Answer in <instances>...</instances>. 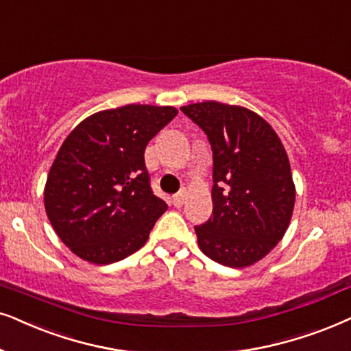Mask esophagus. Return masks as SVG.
I'll return each mask as SVG.
<instances>
[{"instance_id":"obj_1","label":"esophagus","mask_w":351,"mask_h":351,"mask_svg":"<svg viewBox=\"0 0 351 351\" xmlns=\"http://www.w3.org/2000/svg\"><path fill=\"white\" fill-rule=\"evenodd\" d=\"M185 195H186V190L185 189L180 190L179 193H176L174 197H172V204H174L176 208H180L182 204H184V202H185Z\"/></svg>"}]
</instances>
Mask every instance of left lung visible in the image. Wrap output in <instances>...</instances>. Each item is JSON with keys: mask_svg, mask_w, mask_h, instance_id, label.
<instances>
[{"mask_svg": "<svg viewBox=\"0 0 351 351\" xmlns=\"http://www.w3.org/2000/svg\"><path fill=\"white\" fill-rule=\"evenodd\" d=\"M180 109L208 135L215 161L213 217L195 227L198 247L222 266H252L292 219L295 184L284 145L248 108L203 101Z\"/></svg>", "mask_w": 351, "mask_h": 351, "instance_id": "obj_1", "label": "left lung"}]
</instances>
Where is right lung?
<instances>
[{
    "label": "right lung",
    "instance_id": "1",
    "mask_svg": "<svg viewBox=\"0 0 351 351\" xmlns=\"http://www.w3.org/2000/svg\"><path fill=\"white\" fill-rule=\"evenodd\" d=\"M177 112L125 104L95 112L66 136L43 195L48 219L72 253L111 265L147 243L167 204L152 192L145 148Z\"/></svg>",
    "mask_w": 351,
    "mask_h": 351
}]
</instances>
